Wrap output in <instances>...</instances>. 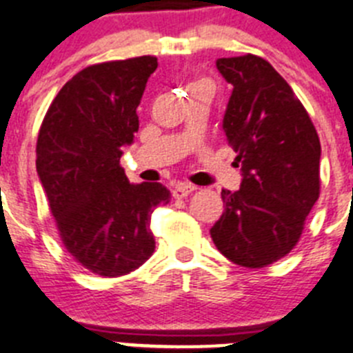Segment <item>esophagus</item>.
<instances>
[{"label":"esophagus","instance_id":"esophagus-1","mask_svg":"<svg viewBox=\"0 0 353 353\" xmlns=\"http://www.w3.org/2000/svg\"><path fill=\"white\" fill-rule=\"evenodd\" d=\"M195 190L196 186H193V184L190 183H177L172 188V195L176 196V199H183V196H188L190 193H193Z\"/></svg>","mask_w":353,"mask_h":353}]
</instances>
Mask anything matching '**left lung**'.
<instances>
[{
	"label": "left lung",
	"mask_w": 353,
	"mask_h": 353,
	"mask_svg": "<svg viewBox=\"0 0 353 353\" xmlns=\"http://www.w3.org/2000/svg\"><path fill=\"white\" fill-rule=\"evenodd\" d=\"M216 68L234 88L223 130L243 183L237 192L221 190L225 211L211 237L230 262L265 268L294 250L319 200L320 139L271 63L246 54L220 58Z\"/></svg>",
	"instance_id": "obj_1"
}]
</instances>
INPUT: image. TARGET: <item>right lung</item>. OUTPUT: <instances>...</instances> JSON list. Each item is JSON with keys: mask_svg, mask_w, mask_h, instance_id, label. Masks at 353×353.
<instances>
[{"mask_svg": "<svg viewBox=\"0 0 353 353\" xmlns=\"http://www.w3.org/2000/svg\"><path fill=\"white\" fill-rule=\"evenodd\" d=\"M157 66L154 56H141L81 70L56 94L38 133L37 172L63 246L107 278L128 274L153 255L151 214L170 202L163 184H130L119 165Z\"/></svg>", "mask_w": 353, "mask_h": 353, "instance_id": "add662e5", "label": "right lung"}]
</instances>
